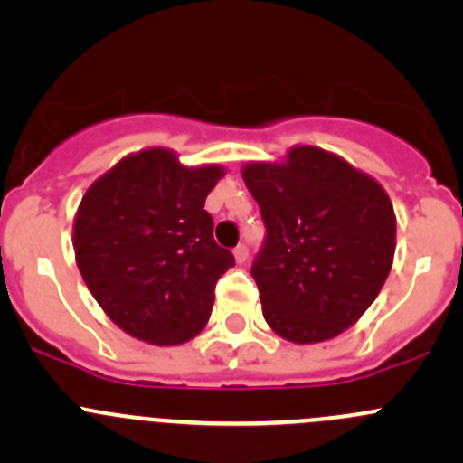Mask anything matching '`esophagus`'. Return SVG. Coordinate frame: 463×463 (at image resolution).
<instances>
[{
    "instance_id": "34e87169",
    "label": "esophagus",
    "mask_w": 463,
    "mask_h": 463,
    "mask_svg": "<svg viewBox=\"0 0 463 463\" xmlns=\"http://www.w3.org/2000/svg\"><path fill=\"white\" fill-rule=\"evenodd\" d=\"M232 253H235V260L240 261V264H244V261L249 260V246L240 244L235 250H232Z\"/></svg>"
}]
</instances>
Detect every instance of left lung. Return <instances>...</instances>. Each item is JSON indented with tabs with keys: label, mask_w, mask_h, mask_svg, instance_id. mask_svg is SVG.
<instances>
[{
	"label": "left lung",
	"mask_w": 463,
	"mask_h": 463,
	"mask_svg": "<svg viewBox=\"0 0 463 463\" xmlns=\"http://www.w3.org/2000/svg\"><path fill=\"white\" fill-rule=\"evenodd\" d=\"M264 246L253 261L261 314L298 345L343 334L381 293L396 249V217L378 181L311 145L284 163H249Z\"/></svg>",
	"instance_id": "8db88e82"
}]
</instances>
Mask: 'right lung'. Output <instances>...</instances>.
<instances>
[{"instance_id": "right-lung-1", "label": "right lung", "mask_w": 463, "mask_h": 463, "mask_svg": "<svg viewBox=\"0 0 463 463\" xmlns=\"http://www.w3.org/2000/svg\"><path fill=\"white\" fill-rule=\"evenodd\" d=\"M222 165L185 167L143 149L93 181L73 219L82 279L107 316L145 343L181 345L210 318L214 284L235 266L214 241L205 197Z\"/></svg>"}]
</instances>
